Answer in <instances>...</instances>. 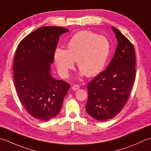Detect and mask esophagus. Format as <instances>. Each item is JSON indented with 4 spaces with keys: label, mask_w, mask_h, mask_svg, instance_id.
I'll return each instance as SVG.
<instances>
[{
    "label": "esophagus",
    "mask_w": 151,
    "mask_h": 151,
    "mask_svg": "<svg viewBox=\"0 0 151 151\" xmlns=\"http://www.w3.org/2000/svg\"><path fill=\"white\" fill-rule=\"evenodd\" d=\"M80 88V87H79V85H74L73 86H72V90L73 91H77V90H78V89Z\"/></svg>",
    "instance_id": "obj_1"
}]
</instances>
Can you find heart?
<instances>
[{
  "instance_id": "b5f03b06",
  "label": "heart",
  "mask_w": 151,
  "mask_h": 151,
  "mask_svg": "<svg viewBox=\"0 0 151 151\" xmlns=\"http://www.w3.org/2000/svg\"><path fill=\"white\" fill-rule=\"evenodd\" d=\"M111 51V44L106 36L88 30L75 34L67 44V50L58 47L54 60L58 73L66 78L77 60L80 74L93 77L105 67Z\"/></svg>"
}]
</instances>
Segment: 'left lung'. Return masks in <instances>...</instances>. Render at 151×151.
Returning a JSON list of instances; mask_svg holds the SVG:
<instances>
[{"label":"left lung","instance_id":"1","mask_svg":"<svg viewBox=\"0 0 151 151\" xmlns=\"http://www.w3.org/2000/svg\"><path fill=\"white\" fill-rule=\"evenodd\" d=\"M111 29L118 42L114 56L107 69L87 85L86 111L100 121L112 119L121 111L136 78L134 45L119 30Z\"/></svg>","mask_w":151,"mask_h":151}]
</instances>
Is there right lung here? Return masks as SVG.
I'll return each mask as SVG.
<instances>
[{"mask_svg":"<svg viewBox=\"0 0 151 151\" xmlns=\"http://www.w3.org/2000/svg\"><path fill=\"white\" fill-rule=\"evenodd\" d=\"M68 31L60 27H40L24 38L15 51L14 79L18 97L27 113L40 121L58 115L70 87L50 72L59 37Z\"/></svg>","mask_w":151,"mask_h":151,"instance_id":"add662e5","label":"right lung"}]
</instances>
